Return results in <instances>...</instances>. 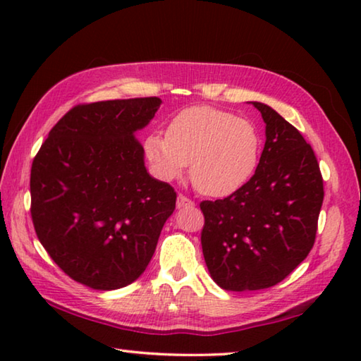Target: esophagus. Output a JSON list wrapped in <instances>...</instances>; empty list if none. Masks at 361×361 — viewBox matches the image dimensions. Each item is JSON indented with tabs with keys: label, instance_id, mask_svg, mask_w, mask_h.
Returning <instances> with one entry per match:
<instances>
[{
	"label": "esophagus",
	"instance_id": "esophagus-1",
	"mask_svg": "<svg viewBox=\"0 0 361 361\" xmlns=\"http://www.w3.org/2000/svg\"><path fill=\"white\" fill-rule=\"evenodd\" d=\"M192 205H194V202L191 199H188L186 195L180 194L178 197H176V207H178V209H185V207H192Z\"/></svg>",
	"mask_w": 361,
	"mask_h": 361
}]
</instances>
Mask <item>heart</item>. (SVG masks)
Masks as SVG:
<instances>
[{
    "instance_id": "1",
    "label": "heart",
    "mask_w": 361,
    "mask_h": 361,
    "mask_svg": "<svg viewBox=\"0 0 361 361\" xmlns=\"http://www.w3.org/2000/svg\"><path fill=\"white\" fill-rule=\"evenodd\" d=\"M259 146L258 130L248 119L192 106L170 121L167 137L149 133L143 154L151 172L164 181L180 178L191 162L194 186L210 197H226L252 178Z\"/></svg>"
}]
</instances>
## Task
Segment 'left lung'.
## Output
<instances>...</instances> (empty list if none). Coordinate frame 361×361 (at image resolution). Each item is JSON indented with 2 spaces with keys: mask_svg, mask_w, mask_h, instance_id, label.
I'll return each instance as SVG.
<instances>
[{
  "mask_svg": "<svg viewBox=\"0 0 361 361\" xmlns=\"http://www.w3.org/2000/svg\"><path fill=\"white\" fill-rule=\"evenodd\" d=\"M252 103L266 124L255 175L228 197L200 202L205 264L228 291L269 288L288 277L314 247L325 195L312 146L276 109Z\"/></svg>",
  "mask_w": 361,
  "mask_h": 361,
  "instance_id": "left-lung-1",
  "label": "left lung"
}]
</instances>
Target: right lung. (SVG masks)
Returning <instances> with one entry per match:
<instances>
[{
    "label": "right lung",
    "instance_id": "1",
    "mask_svg": "<svg viewBox=\"0 0 361 361\" xmlns=\"http://www.w3.org/2000/svg\"><path fill=\"white\" fill-rule=\"evenodd\" d=\"M161 103L145 97L78 105L33 159L36 235L66 276L89 288L135 282L175 210V189L148 173L135 137Z\"/></svg>",
    "mask_w": 361,
    "mask_h": 361
}]
</instances>
